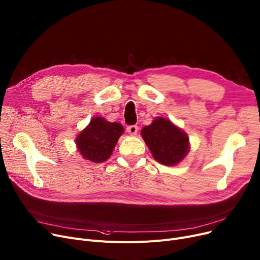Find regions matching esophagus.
I'll return each instance as SVG.
<instances>
[{
    "label": "esophagus",
    "instance_id": "34e87169",
    "mask_svg": "<svg viewBox=\"0 0 260 260\" xmlns=\"http://www.w3.org/2000/svg\"><path fill=\"white\" fill-rule=\"evenodd\" d=\"M126 131L131 136H135V135H137V133H138V126L137 125H131V126L127 127Z\"/></svg>",
    "mask_w": 260,
    "mask_h": 260
}]
</instances>
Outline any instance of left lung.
Segmentation results:
<instances>
[{
  "label": "left lung",
  "instance_id": "obj_1",
  "mask_svg": "<svg viewBox=\"0 0 260 260\" xmlns=\"http://www.w3.org/2000/svg\"><path fill=\"white\" fill-rule=\"evenodd\" d=\"M141 136L154 159L163 166H177L189 151L187 134L168 118H155L142 128Z\"/></svg>",
  "mask_w": 260,
  "mask_h": 260
}]
</instances>
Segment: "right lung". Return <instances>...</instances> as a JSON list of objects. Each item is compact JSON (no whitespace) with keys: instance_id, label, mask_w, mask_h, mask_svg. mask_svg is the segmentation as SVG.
<instances>
[{"instance_id":"1","label":"right lung","mask_w":260,"mask_h":260,"mask_svg":"<svg viewBox=\"0 0 260 260\" xmlns=\"http://www.w3.org/2000/svg\"><path fill=\"white\" fill-rule=\"evenodd\" d=\"M124 133L122 124L109 122L103 117H93L89 124L75 139L78 152L85 160L101 163L112 156L114 148Z\"/></svg>"}]
</instances>
